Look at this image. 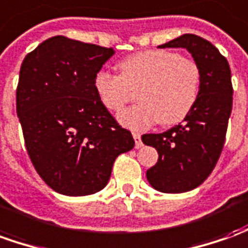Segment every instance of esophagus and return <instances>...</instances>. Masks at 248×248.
Masks as SVG:
<instances>
[{
    "label": "esophagus",
    "instance_id": "obj_1",
    "mask_svg": "<svg viewBox=\"0 0 248 248\" xmlns=\"http://www.w3.org/2000/svg\"><path fill=\"white\" fill-rule=\"evenodd\" d=\"M133 138H134V141H136V149H140L141 146H142V141H141V134L140 133H133Z\"/></svg>",
    "mask_w": 248,
    "mask_h": 248
}]
</instances>
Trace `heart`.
<instances>
[{
  "label": "heart",
  "instance_id": "obj_1",
  "mask_svg": "<svg viewBox=\"0 0 248 248\" xmlns=\"http://www.w3.org/2000/svg\"><path fill=\"white\" fill-rule=\"evenodd\" d=\"M119 75L97 72L93 88L104 108L119 112L137 91L140 103L119 114V122L133 130L156 122L172 126L185 121L200 99V63L172 50H146L119 63Z\"/></svg>",
  "mask_w": 248,
  "mask_h": 248
}]
</instances>
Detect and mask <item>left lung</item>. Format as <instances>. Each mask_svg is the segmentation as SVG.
<instances>
[{"instance_id":"obj_1","label":"left lung","mask_w":248,"mask_h":248,"mask_svg":"<svg viewBox=\"0 0 248 248\" xmlns=\"http://www.w3.org/2000/svg\"><path fill=\"white\" fill-rule=\"evenodd\" d=\"M159 47H185L202 72L200 99L188 117L170 130L141 137L159 153L157 163L146 171L152 187L163 193H185L208 178L223 152L232 110L231 69L216 47L193 33Z\"/></svg>"}]
</instances>
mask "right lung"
Here are the masks:
<instances>
[{
    "label": "right lung",
    "mask_w": 248,
    "mask_h": 248,
    "mask_svg": "<svg viewBox=\"0 0 248 248\" xmlns=\"http://www.w3.org/2000/svg\"><path fill=\"white\" fill-rule=\"evenodd\" d=\"M114 50L53 36L25 55L16 111L27 153L54 191L88 195L110 179L121 153L134 140L96 95L93 78Z\"/></svg>",
    "instance_id": "add662e5"
}]
</instances>
